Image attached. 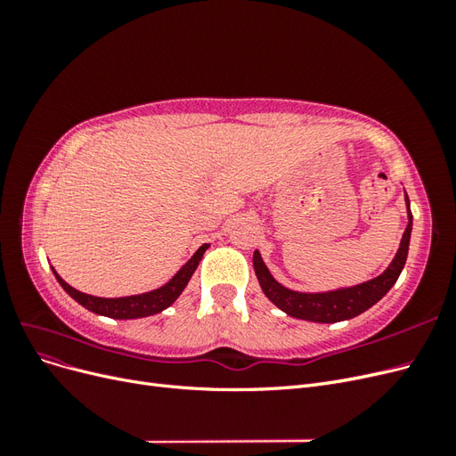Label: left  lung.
I'll return each instance as SVG.
<instances>
[{"mask_svg": "<svg viewBox=\"0 0 456 456\" xmlns=\"http://www.w3.org/2000/svg\"><path fill=\"white\" fill-rule=\"evenodd\" d=\"M405 200L409 207V198ZM411 228H412V215L409 211V224L403 232L402 247H399L392 265L386 268V272L380 273L379 278L350 289H340V291L317 293V295L289 291V289H285L272 278V273L268 272L265 262H262L258 251H255L253 255L255 273L265 295L273 302L275 306L281 308L289 315L298 317V320L317 322V323H337L342 320H350V317L360 315L362 312H365L367 308L375 305V302H379L397 281L399 273H402L407 260Z\"/></svg>", "mask_w": 456, "mask_h": 456, "instance_id": "left-lung-1", "label": "left lung"}]
</instances>
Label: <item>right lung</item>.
<instances>
[{
    "label": "right lung",
    "mask_w": 456,
    "mask_h": 456,
    "mask_svg": "<svg viewBox=\"0 0 456 456\" xmlns=\"http://www.w3.org/2000/svg\"><path fill=\"white\" fill-rule=\"evenodd\" d=\"M207 247H209L207 243L201 245L196 251V255L191 256L186 265L176 272V275L169 283H165L163 287L156 289V291H150L144 295H134V297H121V298L91 297V295H86L81 291H76V289L68 285L57 272L54 270L53 272H54V275H57V280L62 285L64 291L74 300H77L81 306H86L87 310H91L94 314L114 317V320H134V317H146L151 314H158L173 305L176 297L184 291V287L188 285L191 273L196 272Z\"/></svg>",
    "instance_id": "1"
}]
</instances>
